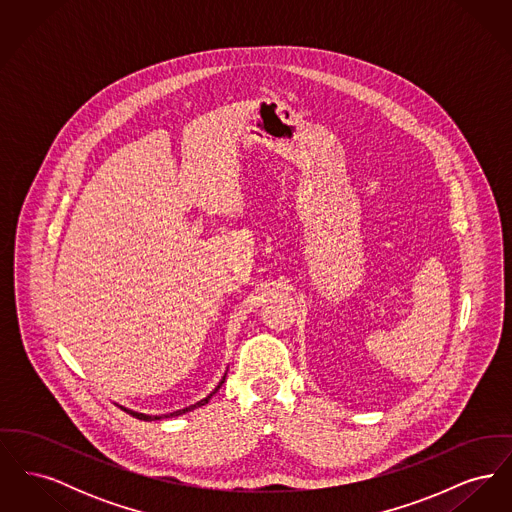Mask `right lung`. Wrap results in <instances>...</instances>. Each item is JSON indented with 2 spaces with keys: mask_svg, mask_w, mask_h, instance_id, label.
<instances>
[{
  "mask_svg": "<svg viewBox=\"0 0 512 512\" xmlns=\"http://www.w3.org/2000/svg\"><path fill=\"white\" fill-rule=\"evenodd\" d=\"M224 380H226V372H224V376H222V380H220L219 386H217V388H215V390L211 391V393H209V395H207V397H205V399H201V401H197V403H195V405H190V407H186V409H180V411H174V413L159 414V416H157V414H155V416H151V414L136 413V411H132V409H126V407H121V405H119V407H121V409H122V411H124V413L130 414V416H134V418H138V420H146V422H151V420H161V418H172V416H180V414H186V413H190V411H194V409H197V407H203V405H207V403H209V399H211V397H213V395H215V393H217V391L220 390V386H222V384H224Z\"/></svg>",
  "mask_w": 512,
  "mask_h": 512,
  "instance_id": "1",
  "label": "right lung"
}]
</instances>
